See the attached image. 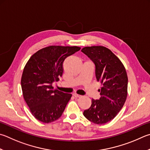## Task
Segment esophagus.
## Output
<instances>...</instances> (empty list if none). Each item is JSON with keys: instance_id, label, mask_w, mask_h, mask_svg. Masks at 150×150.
I'll list each match as a JSON object with an SVG mask.
<instances>
[{"instance_id": "1", "label": "esophagus", "mask_w": 150, "mask_h": 150, "mask_svg": "<svg viewBox=\"0 0 150 150\" xmlns=\"http://www.w3.org/2000/svg\"><path fill=\"white\" fill-rule=\"evenodd\" d=\"M73 96L75 97V98H80L81 96L79 94H77V93H74V94H73Z\"/></svg>"}]
</instances>
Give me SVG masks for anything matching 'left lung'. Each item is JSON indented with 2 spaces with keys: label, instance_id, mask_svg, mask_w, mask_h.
<instances>
[{
  "label": "left lung",
  "instance_id": "left-lung-1",
  "mask_svg": "<svg viewBox=\"0 0 150 150\" xmlns=\"http://www.w3.org/2000/svg\"><path fill=\"white\" fill-rule=\"evenodd\" d=\"M81 51L94 62L96 79L101 83L98 90L101 97L92 99L91 106L84 111L83 115L95 124H105L115 117L127 100L126 69L118 57L103 46L86 47Z\"/></svg>",
  "mask_w": 150,
  "mask_h": 150
}]
</instances>
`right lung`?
<instances>
[{"instance_id": "add662e5", "label": "right lung", "mask_w": 150, "mask_h": 150, "mask_svg": "<svg viewBox=\"0 0 150 150\" xmlns=\"http://www.w3.org/2000/svg\"><path fill=\"white\" fill-rule=\"evenodd\" d=\"M81 47L50 46L31 56L23 68L21 79L23 96L37 120L49 123L62 116L71 94L64 93L52 85L63 73V62Z\"/></svg>"}]
</instances>
